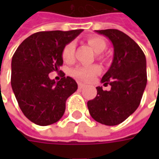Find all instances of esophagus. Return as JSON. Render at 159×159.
<instances>
[{
	"instance_id": "obj_1",
	"label": "esophagus",
	"mask_w": 159,
	"mask_h": 159,
	"mask_svg": "<svg viewBox=\"0 0 159 159\" xmlns=\"http://www.w3.org/2000/svg\"><path fill=\"white\" fill-rule=\"evenodd\" d=\"M85 87H86V86H85L84 84H82V83H78V89L79 90L83 89Z\"/></svg>"
}]
</instances>
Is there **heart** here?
<instances>
[{
    "instance_id": "b5f03b06",
    "label": "heart",
    "mask_w": 159,
    "mask_h": 159,
    "mask_svg": "<svg viewBox=\"0 0 159 159\" xmlns=\"http://www.w3.org/2000/svg\"><path fill=\"white\" fill-rule=\"evenodd\" d=\"M87 43L92 49L97 53H101L106 50L107 44L104 39L98 37V36H92L87 39ZM75 52L74 42H70L64 46L62 49V57L65 62H71L73 59ZM99 58H102V56H99ZM101 72V67L98 65H92L89 67H77L72 70V75L77 79L83 81V82H90L96 75Z\"/></svg>"
}]
</instances>
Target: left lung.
<instances>
[{"label":"left lung","mask_w":159,"mask_h":159,"mask_svg":"<svg viewBox=\"0 0 159 159\" xmlns=\"http://www.w3.org/2000/svg\"><path fill=\"white\" fill-rule=\"evenodd\" d=\"M111 41L113 62L101 82L111 85L110 91L97 87V95L87 102L95 120L116 125L137 110L147 84L146 57L140 47L122 31L115 29L96 30Z\"/></svg>","instance_id":"obj_1"}]
</instances>
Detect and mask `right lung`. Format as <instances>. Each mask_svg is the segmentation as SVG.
<instances>
[{
    "label": "right lung",
    "mask_w": 159,
    "mask_h": 159,
    "mask_svg": "<svg viewBox=\"0 0 159 159\" xmlns=\"http://www.w3.org/2000/svg\"><path fill=\"white\" fill-rule=\"evenodd\" d=\"M82 30L42 31L33 34L20 44L11 61V87L23 114L33 123L46 126L62 118L66 101L77 89L70 77L58 82L50 72L62 65V49ZM61 72V70H60Z\"/></svg>",
    "instance_id": "right-lung-1"
}]
</instances>
